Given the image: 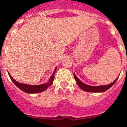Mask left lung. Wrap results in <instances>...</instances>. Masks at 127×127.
<instances>
[{
  "mask_svg": "<svg viewBox=\"0 0 127 127\" xmlns=\"http://www.w3.org/2000/svg\"><path fill=\"white\" fill-rule=\"evenodd\" d=\"M74 79L76 80V83L77 85L79 86V88H81L83 90L85 91V92H94V93H100V92H105L106 90H107L108 89H109L111 87L113 86L114 85V83H116L117 79H118V77L116 78L113 83H111L109 85H102V86H90L88 85H86V84L84 83L81 81L79 80L78 79V77L76 76L74 73Z\"/></svg>",
  "mask_w": 127,
  "mask_h": 127,
  "instance_id": "8db88e82",
  "label": "left lung"
}]
</instances>
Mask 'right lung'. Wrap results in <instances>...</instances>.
<instances>
[{
    "label": "right lung",
    "mask_w": 127,
    "mask_h": 127,
    "mask_svg": "<svg viewBox=\"0 0 127 127\" xmlns=\"http://www.w3.org/2000/svg\"><path fill=\"white\" fill-rule=\"evenodd\" d=\"M56 69H57V67H56L55 69V70H54L53 73L52 75L51 76V77H50L48 82H47L46 83L41 84V85H27V84L20 83L19 82L16 81L15 79H13V77H12V76H11V74H10L9 72L8 74L9 76L11 79L12 80V81L14 83V85L17 86L18 88H20V90H22V91H23L24 92L27 93V94H37V93L42 92L46 90L47 88L52 85L53 82L54 80V77H55V73Z\"/></svg>",
    "instance_id": "add662e5"
}]
</instances>
